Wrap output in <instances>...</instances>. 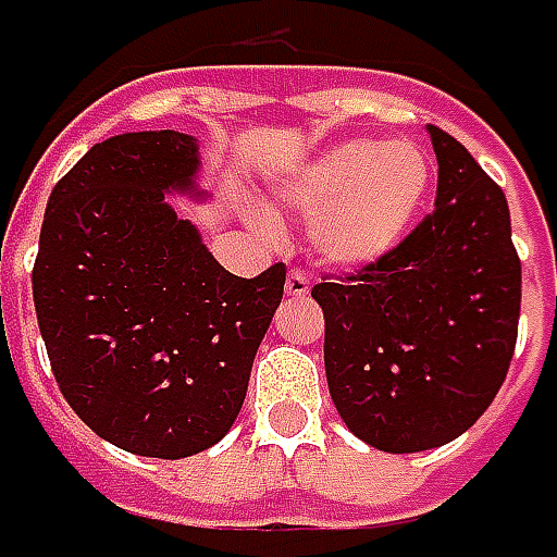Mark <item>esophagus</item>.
<instances>
[{
  "label": "esophagus",
  "mask_w": 557,
  "mask_h": 557,
  "mask_svg": "<svg viewBox=\"0 0 557 557\" xmlns=\"http://www.w3.org/2000/svg\"><path fill=\"white\" fill-rule=\"evenodd\" d=\"M310 292V280L304 271H289V277H286V295L289 298H304Z\"/></svg>",
  "instance_id": "34e87169"
}]
</instances>
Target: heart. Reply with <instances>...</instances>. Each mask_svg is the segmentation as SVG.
<instances>
[{"instance_id": "b5f03b06", "label": "heart", "mask_w": 557, "mask_h": 557, "mask_svg": "<svg viewBox=\"0 0 557 557\" xmlns=\"http://www.w3.org/2000/svg\"><path fill=\"white\" fill-rule=\"evenodd\" d=\"M431 191V162L413 141L354 138L277 185L280 206L310 218V245L336 268L372 265L401 245Z\"/></svg>"}]
</instances>
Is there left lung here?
Segmentation results:
<instances>
[{
  "mask_svg": "<svg viewBox=\"0 0 557 557\" xmlns=\"http://www.w3.org/2000/svg\"><path fill=\"white\" fill-rule=\"evenodd\" d=\"M428 135L434 212L393 253L312 286L333 405L362 443L393 455L475 425L508 377L520 324L508 200L457 138Z\"/></svg>",
  "mask_w": 557,
  "mask_h": 557,
  "instance_id": "8db88e82",
  "label": "left lung"
}]
</instances>
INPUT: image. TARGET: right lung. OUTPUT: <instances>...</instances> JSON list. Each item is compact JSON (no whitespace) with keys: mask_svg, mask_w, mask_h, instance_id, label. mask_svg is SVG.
<instances>
[{"mask_svg":"<svg viewBox=\"0 0 557 557\" xmlns=\"http://www.w3.org/2000/svg\"><path fill=\"white\" fill-rule=\"evenodd\" d=\"M197 141L126 132L94 144L49 195L32 292L61 395L111 446L180 460L233 428L283 300L286 265L236 277L180 221Z\"/></svg>","mask_w":557,"mask_h":557,"instance_id":"obj_1","label":"right lung"}]
</instances>
